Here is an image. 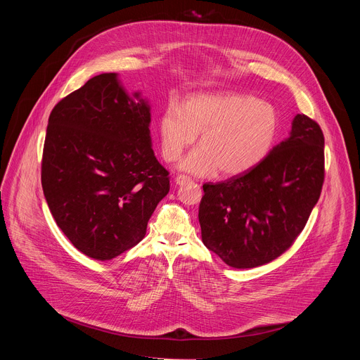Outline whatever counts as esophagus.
Segmentation results:
<instances>
[{"label":"esophagus","instance_id":"obj_1","mask_svg":"<svg viewBox=\"0 0 360 360\" xmlns=\"http://www.w3.org/2000/svg\"><path fill=\"white\" fill-rule=\"evenodd\" d=\"M175 182H176L178 185H185V184H188V182H192V179H191L189 176H186V175H178V176L175 178Z\"/></svg>","mask_w":360,"mask_h":360}]
</instances>
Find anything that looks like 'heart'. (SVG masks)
<instances>
[{
  "label": "heart",
  "instance_id": "heart-1",
  "mask_svg": "<svg viewBox=\"0 0 360 360\" xmlns=\"http://www.w3.org/2000/svg\"><path fill=\"white\" fill-rule=\"evenodd\" d=\"M279 131V115L268 101L239 92L200 94L184 107L171 104L162 114L160 132L162 155L176 161L196 134L200 145L182 160L192 175H242L258 167L272 150Z\"/></svg>",
  "mask_w": 360,
  "mask_h": 360
}]
</instances>
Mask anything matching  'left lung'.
Segmentation results:
<instances>
[{
    "instance_id": "1",
    "label": "left lung",
    "mask_w": 360,
    "mask_h": 360,
    "mask_svg": "<svg viewBox=\"0 0 360 360\" xmlns=\"http://www.w3.org/2000/svg\"><path fill=\"white\" fill-rule=\"evenodd\" d=\"M325 181V138L297 114L290 136L253 169L203 184L202 242L229 266L256 268L286 252L303 231Z\"/></svg>"
}]
</instances>
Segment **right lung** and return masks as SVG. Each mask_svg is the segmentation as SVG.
I'll return each mask as SVG.
<instances>
[{
	"instance_id": "add662e5",
	"label": "right lung",
	"mask_w": 360,
	"mask_h": 360,
	"mask_svg": "<svg viewBox=\"0 0 360 360\" xmlns=\"http://www.w3.org/2000/svg\"><path fill=\"white\" fill-rule=\"evenodd\" d=\"M149 122V105L138 92L128 96L115 72L91 78L51 111L44 195L60 229L92 259H114L141 242L169 192Z\"/></svg>"
}]
</instances>
